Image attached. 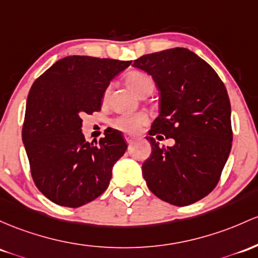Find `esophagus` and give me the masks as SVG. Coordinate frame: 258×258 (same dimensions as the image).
<instances>
[{
    "label": "esophagus",
    "mask_w": 258,
    "mask_h": 258,
    "mask_svg": "<svg viewBox=\"0 0 258 258\" xmlns=\"http://www.w3.org/2000/svg\"><path fill=\"white\" fill-rule=\"evenodd\" d=\"M124 140L127 141V143H131V142H134V141H135V137H134V136L126 135V136H124Z\"/></svg>",
    "instance_id": "1"
}]
</instances>
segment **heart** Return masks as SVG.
Here are the masks:
<instances>
[{
  "label": "heart",
  "mask_w": 258,
  "mask_h": 258,
  "mask_svg": "<svg viewBox=\"0 0 258 258\" xmlns=\"http://www.w3.org/2000/svg\"><path fill=\"white\" fill-rule=\"evenodd\" d=\"M124 83L141 97L146 93L153 92V89H154V81L148 73L143 72V71H130L124 76ZM107 94H109V88H106L105 93H104V98L106 99ZM147 123H148V116L144 112L120 115L115 117L111 122L116 130L128 135L137 134L141 127H143Z\"/></svg>",
  "instance_id": "heart-1"
}]
</instances>
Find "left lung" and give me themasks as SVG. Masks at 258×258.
I'll return each mask as SVG.
<instances>
[{
  "label": "left lung",
  "mask_w": 258,
  "mask_h": 258,
  "mask_svg": "<svg viewBox=\"0 0 258 258\" xmlns=\"http://www.w3.org/2000/svg\"><path fill=\"white\" fill-rule=\"evenodd\" d=\"M134 67L151 75L160 90L159 116L147 137L152 154L142 165L147 186L170 205H192L216 188L230 153L226 88L207 62L183 47L141 56ZM161 133L174 146L160 147L152 136Z\"/></svg>",
  "instance_id": "1"
}]
</instances>
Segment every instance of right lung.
<instances>
[{
	"instance_id": "right-lung-1",
	"label": "right lung",
	"mask_w": 258,
	"mask_h": 258,
	"mask_svg": "<svg viewBox=\"0 0 258 258\" xmlns=\"http://www.w3.org/2000/svg\"><path fill=\"white\" fill-rule=\"evenodd\" d=\"M131 61L67 56L36 79L27 99L22 138L36 187L51 202L77 208L109 186L114 164L127 149L117 130L87 142L82 117L100 111L110 81Z\"/></svg>"
}]
</instances>
